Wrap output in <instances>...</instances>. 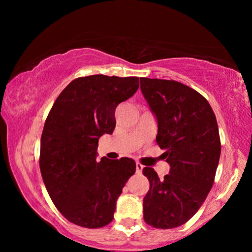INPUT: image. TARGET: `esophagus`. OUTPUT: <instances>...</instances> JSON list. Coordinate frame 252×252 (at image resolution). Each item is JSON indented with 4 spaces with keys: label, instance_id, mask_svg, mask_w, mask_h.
I'll use <instances>...</instances> for the list:
<instances>
[{
    "label": "esophagus",
    "instance_id": "esophagus-1",
    "mask_svg": "<svg viewBox=\"0 0 252 252\" xmlns=\"http://www.w3.org/2000/svg\"><path fill=\"white\" fill-rule=\"evenodd\" d=\"M135 165H136V173H141L142 169H143V165L140 163V162H136Z\"/></svg>",
    "mask_w": 252,
    "mask_h": 252
}]
</instances>
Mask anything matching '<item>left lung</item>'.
Instances as JSON below:
<instances>
[{
  "instance_id": "left-lung-1",
  "label": "left lung",
  "mask_w": 252,
  "mask_h": 252,
  "mask_svg": "<svg viewBox=\"0 0 252 252\" xmlns=\"http://www.w3.org/2000/svg\"><path fill=\"white\" fill-rule=\"evenodd\" d=\"M140 82L158 121L157 143L170 164L163 179L143 168L150 182L143 218L151 227L172 229L192 218L213 186L221 152L218 123L206 97L188 85L149 78Z\"/></svg>"
}]
</instances>
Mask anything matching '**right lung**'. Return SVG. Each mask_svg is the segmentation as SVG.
<instances>
[{
  "label": "right lung",
  "instance_id": "1",
  "mask_svg": "<svg viewBox=\"0 0 252 252\" xmlns=\"http://www.w3.org/2000/svg\"><path fill=\"white\" fill-rule=\"evenodd\" d=\"M138 88L136 76H82L60 93L50 110L41 136V174L54 206L72 223L95 229L113 220L135 162L105 157L97 162V142L112 133L116 108Z\"/></svg>",
  "mask_w": 252,
  "mask_h": 252
}]
</instances>
